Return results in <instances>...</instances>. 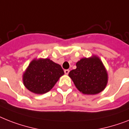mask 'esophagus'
I'll return each mask as SVG.
<instances>
[{"label":"esophagus","mask_w":129,"mask_h":129,"mask_svg":"<svg viewBox=\"0 0 129 129\" xmlns=\"http://www.w3.org/2000/svg\"><path fill=\"white\" fill-rule=\"evenodd\" d=\"M64 72L65 74H68L69 73V72H70V71H69V69H66V70H64Z\"/></svg>","instance_id":"34e87169"}]
</instances>
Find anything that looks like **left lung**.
<instances>
[{"mask_svg": "<svg viewBox=\"0 0 129 129\" xmlns=\"http://www.w3.org/2000/svg\"><path fill=\"white\" fill-rule=\"evenodd\" d=\"M76 65V69L69 72V76L80 92L94 95L105 89L108 76L99 57L94 55L90 58H81Z\"/></svg>", "mask_w": 129, "mask_h": 129, "instance_id": "8db88e82", "label": "left lung"}]
</instances>
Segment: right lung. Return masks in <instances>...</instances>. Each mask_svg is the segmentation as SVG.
<instances>
[{
    "mask_svg": "<svg viewBox=\"0 0 129 129\" xmlns=\"http://www.w3.org/2000/svg\"><path fill=\"white\" fill-rule=\"evenodd\" d=\"M63 74L60 65L49 58L34 59L23 74V82L33 93L43 94L51 90Z\"/></svg>",
    "mask_w": 129,
    "mask_h": 129,
    "instance_id": "obj_1",
    "label": "right lung"
}]
</instances>
